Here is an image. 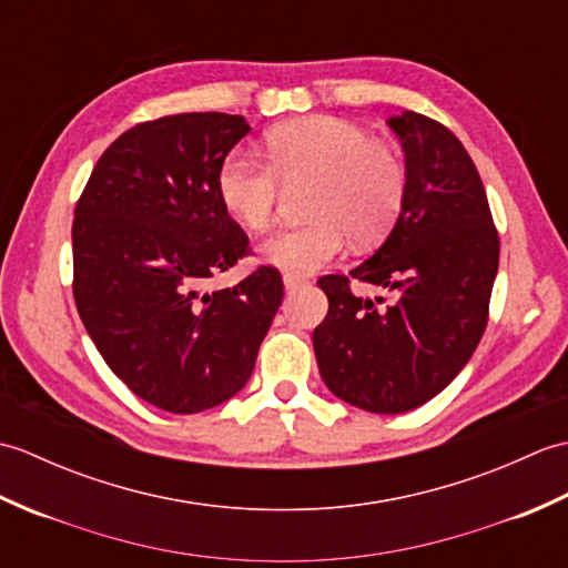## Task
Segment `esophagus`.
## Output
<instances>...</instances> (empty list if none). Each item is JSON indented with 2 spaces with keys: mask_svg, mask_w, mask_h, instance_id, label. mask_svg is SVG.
Instances as JSON below:
<instances>
[{
  "mask_svg": "<svg viewBox=\"0 0 568 568\" xmlns=\"http://www.w3.org/2000/svg\"><path fill=\"white\" fill-rule=\"evenodd\" d=\"M305 283V277H300V275H291V273H285L283 275V285H285V291H295V287H300Z\"/></svg>",
  "mask_w": 568,
  "mask_h": 568,
  "instance_id": "esophagus-1",
  "label": "esophagus"
}]
</instances>
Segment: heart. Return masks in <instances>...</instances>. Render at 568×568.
<instances>
[{"label":"heart","instance_id":"b5f03b06","mask_svg":"<svg viewBox=\"0 0 568 568\" xmlns=\"http://www.w3.org/2000/svg\"><path fill=\"white\" fill-rule=\"evenodd\" d=\"M265 161L232 151L216 173V195L234 222L261 232L275 216L284 185L307 190L312 222L277 229L261 241L258 258L291 275L322 268L352 236L358 246L390 234L407 195V171L388 143L336 116H303L265 134Z\"/></svg>","mask_w":568,"mask_h":568}]
</instances>
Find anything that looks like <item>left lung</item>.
Masks as SVG:
<instances>
[{
    "label": "left lung",
    "instance_id": "1",
    "mask_svg": "<svg viewBox=\"0 0 568 568\" xmlns=\"http://www.w3.org/2000/svg\"><path fill=\"white\" fill-rule=\"evenodd\" d=\"M388 126L405 151L403 212L368 261L348 275L320 277L329 312L312 334L327 388L378 415L425 405L468 364L486 332L500 256L464 143L417 112L390 116ZM352 276L385 286L394 303L376 308L354 296Z\"/></svg>",
    "mask_w": 568,
    "mask_h": 568
}]
</instances>
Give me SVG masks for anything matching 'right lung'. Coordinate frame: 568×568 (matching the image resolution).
<instances>
[{"label":"right lung","mask_w":568,"mask_h":568,"mask_svg":"<svg viewBox=\"0 0 568 568\" xmlns=\"http://www.w3.org/2000/svg\"><path fill=\"white\" fill-rule=\"evenodd\" d=\"M248 131L222 112L136 124L102 153L78 200L80 320L114 376L165 413L195 415L244 388L283 303L273 265L202 291L251 253L216 195L220 165Z\"/></svg>","instance_id":"add662e5"}]
</instances>
